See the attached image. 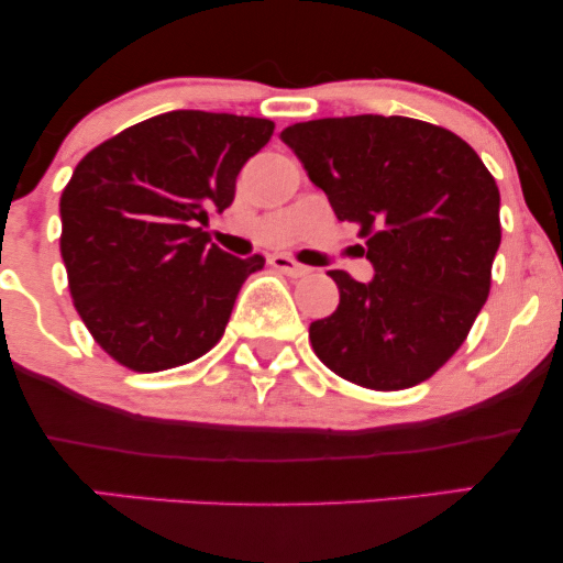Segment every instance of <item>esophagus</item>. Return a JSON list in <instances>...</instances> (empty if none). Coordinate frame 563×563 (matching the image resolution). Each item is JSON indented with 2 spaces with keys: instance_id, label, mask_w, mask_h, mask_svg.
Instances as JSON below:
<instances>
[{
  "instance_id": "34e87169",
  "label": "esophagus",
  "mask_w": 563,
  "mask_h": 563,
  "mask_svg": "<svg viewBox=\"0 0 563 563\" xmlns=\"http://www.w3.org/2000/svg\"><path fill=\"white\" fill-rule=\"evenodd\" d=\"M269 264H273L275 269H280V273L290 275V277H307L309 273H312V269L303 267V264L290 260V256H286V254H273V256H269Z\"/></svg>"
}]
</instances>
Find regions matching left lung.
I'll return each instance as SVG.
<instances>
[{"label":"left lung","mask_w":563,"mask_h":563,"mask_svg":"<svg viewBox=\"0 0 563 563\" xmlns=\"http://www.w3.org/2000/svg\"><path fill=\"white\" fill-rule=\"evenodd\" d=\"M341 222H357L373 280L331 269L339 307L309 325L335 376L376 391L431 378L489 296L500 190L474 147L407 115H344L283 129Z\"/></svg>","instance_id":"left-lung-1"}]
</instances>
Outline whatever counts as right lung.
Wrapping results in <instances>:
<instances>
[{
    "label": "right lung",
    "instance_id": "obj_1",
    "mask_svg": "<svg viewBox=\"0 0 563 563\" xmlns=\"http://www.w3.org/2000/svg\"><path fill=\"white\" fill-rule=\"evenodd\" d=\"M267 119L172 111L89 151L60 196V254L76 312L129 371L192 363L222 339L245 277L200 224L235 198L243 164L273 137Z\"/></svg>",
    "mask_w": 563,
    "mask_h": 563
}]
</instances>
